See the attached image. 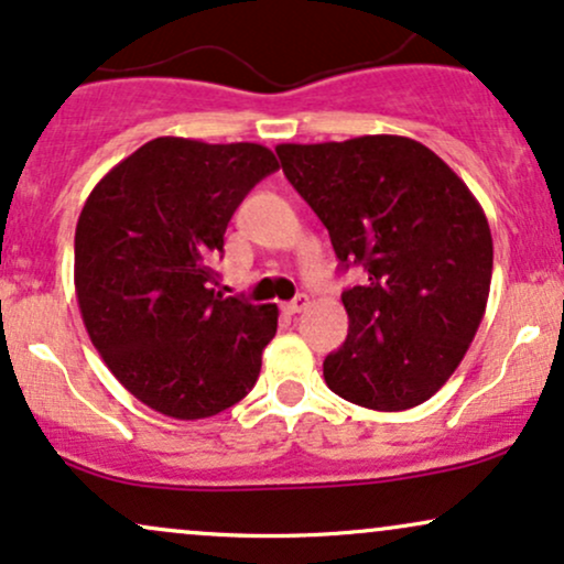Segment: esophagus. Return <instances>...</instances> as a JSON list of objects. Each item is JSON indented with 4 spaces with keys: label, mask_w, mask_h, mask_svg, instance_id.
Here are the masks:
<instances>
[{
    "label": "esophagus",
    "mask_w": 564,
    "mask_h": 564,
    "mask_svg": "<svg viewBox=\"0 0 564 564\" xmlns=\"http://www.w3.org/2000/svg\"><path fill=\"white\" fill-rule=\"evenodd\" d=\"M310 304V296L307 294H300V296H294V300L291 302H283V310H286L289 315H296V313H302L304 307H307Z\"/></svg>",
    "instance_id": "obj_1"
}]
</instances>
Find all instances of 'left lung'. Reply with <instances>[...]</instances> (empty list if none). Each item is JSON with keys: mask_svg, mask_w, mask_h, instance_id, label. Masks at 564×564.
Wrapping results in <instances>:
<instances>
[{"mask_svg": "<svg viewBox=\"0 0 564 564\" xmlns=\"http://www.w3.org/2000/svg\"><path fill=\"white\" fill-rule=\"evenodd\" d=\"M275 153L339 262L368 273L341 294L349 332L323 360L328 390L371 411L422 405L485 315L494 238L482 206L437 153L400 134L283 142Z\"/></svg>", "mask_w": 564, "mask_h": 564, "instance_id": "left-lung-1", "label": "left lung"}]
</instances>
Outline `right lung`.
<instances>
[{
	"instance_id": "add662e5",
	"label": "right lung",
	"mask_w": 564,
	"mask_h": 564,
	"mask_svg": "<svg viewBox=\"0 0 564 564\" xmlns=\"http://www.w3.org/2000/svg\"><path fill=\"white\" fill-rule=\"evenodd\" d=\"M278 170L257 142L156 138L113 166L76 223L74 283L89 339L140 403L209 419L249 394L275 304L215 291L232 212Z\"/></svg>"
}]
</instances>
